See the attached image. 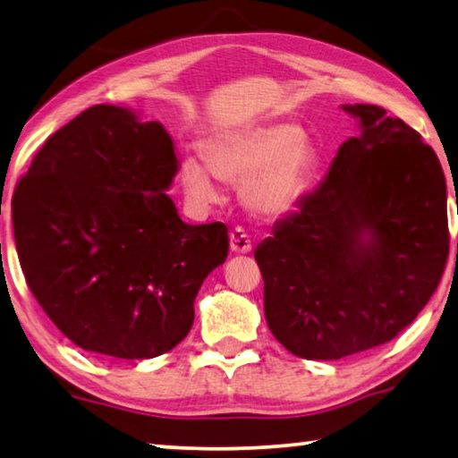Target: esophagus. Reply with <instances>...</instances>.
Returning a JSON list of instances; mask_svg holds the SVG:
<instances>
[{
  "label": "esophagus",
  "mask_w": 458,
  "mask_h": 458,
  "mask_svg": "<svg viewBox=\"0 0 458 458\" xmlns=\"http://www.w3.org/2000/svg\"><path fill=\"white\" fill-rule=\"evenodd\" d=\"M229 239H231V251H235V253H250L251 251V239H250V235H247V231L243 227L231 229Z\"/></svg>",
  "instance_id": "obj_1"
}]
</instances>
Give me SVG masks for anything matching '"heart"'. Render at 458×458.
<instances>
[{
  "mask_svg": "<svg viewBox=\"0 0 458 458\" xmlns=\"http://www.w3.org/2000/svg\"><path fill=\"white\" fill-rule=\"evenodd\" d=\"M207 160L189 156L180 164V180L192 200H219L221 178L243 184V200L251 211L278 216L302 197L314 156L298 125L272 123L211 140Z\"/></svg>",
  "mask_w": 458,
  "mask_h": 458,
  "instance_id": "1",
  "label": "heart"
}]
</instances>
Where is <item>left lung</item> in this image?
<instances>
[{"mask_svg":"<svg viewBox=\"0 0 458 458\" xmlns=\"http://www.w3.org/2000/svg\"><path fill=\"white\" fill-rule=\"evenodd\" d=\"M361 136L253 256L272 335L292 355L341 359L398 336L448 259L446 180L434 149L377 105H343Z\"/></svg>","mask_w":458,"mask_h":458,"instance_id":"obj_1","label":"left lung"}]
</instances>
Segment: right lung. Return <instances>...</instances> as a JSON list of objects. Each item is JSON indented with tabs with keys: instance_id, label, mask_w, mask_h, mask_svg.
Masks as SVG:
<instances>
[{
	"instance_id": "obj_1",
	"label": "right lung",
	"mask_w": 458,
	"mask_h": 458,
	"mask_svg": "<svg viewBox=\"0 0 458 458\" xmlns=\"http://www.w3.org/2000/svg\"><path fill=\"white\" fill-rule=\"evenodd\" d=\"M158 122L95 105L34 156L12 199L28 288L58 331L97 355L152 359L189 335L200 284L229 251L223 223L186 225Z\"/></svg>"
}]
</instances>
